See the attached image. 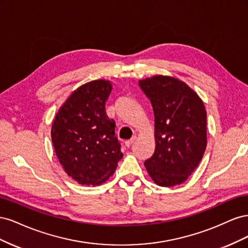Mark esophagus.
I'll use <instances>...</instances> for the list:
<instances>
[{
  "label": "esophagus",
  "instance_id": "esophagus-1",
  "mask_svg": "<svg viewBox=\"0 0 248 248\" xmlns=\"http://www.w3.org/2000/svg\"><path fill=\"white\" fill-rule=\"evenodd\" d=\"M136 140H137V137H133L131 140H126L125 141V146L126 147H130L134 141H136Z\"/></svg>",
  "mask_w": 248,
  "mask_h": 248
}]
</instances>
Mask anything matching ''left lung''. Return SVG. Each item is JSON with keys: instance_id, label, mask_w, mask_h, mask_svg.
I'll list each match as a JSON object with an SVG mask.
<instances>
[{"instance_id": "obj_1", "label": "left lung", "mask_w": 248, "mask_h": 248, "mask_svg": "<svg viewBox=\"0 0 248 248\" xmlns=\"http://www.w3.org/2000/svg\"><path fill=\"white\" fill-rule=\"evenodd\" d=\"M152 104L155 151L145 161L155 184L185 182L197 169L207 146V111L200 96L179 78L155 76L139 80Z\"/></svg>"}]
</instances>
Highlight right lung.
Segmentation results:
<instances>
[{
  "mask_svg": "<svg viewBox=\"0 0 248 248\" xmlns=\"http://www.w3.org/2000/svg\"><path fill=\"white\" fill-rule=\"evenodd\" d=\"M111 81L96 79L78 87L59 108L51 140L67 175L81 185H100L114 174L123 154L115 122L106 112Z\"/></svg>",
  "mask_w": 248,
  "mask_h": 248,
  "instance_id": "right-lung-1",
  "label": "right lung"
}]
</instances>
